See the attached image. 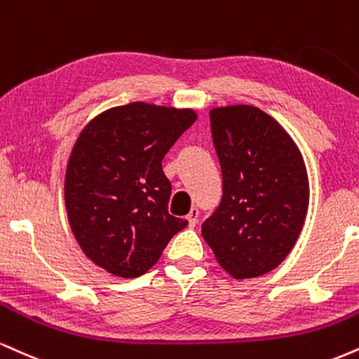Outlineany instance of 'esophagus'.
I'll return each mask as SVG.
<instances>
[{
	"label": "esophagus",
	"instance_id": "obj_1",
	"mask_svg": "<svg viewBox=\"0 0 359 359\" xmlns=\"http://www.w3.org/2000/svg\"><path fill=\"white\" fill-rule=\"evenodd\" d=\"M187 221H189V226H191V227L196 226L197 221H198V209H197V207H192L191 212L187 214Z\"/></svg>",
	"mask_w": 359,
	"mask_h": 359
}]
</instances>
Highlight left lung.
I'll return each instance as SVG.
<instances>
[{
	"mask_svg": "<svg viewBox=\"0 0 359 359\" xmlns=\"http://www.w3.org/2000/svg\"><path fill=\"white\" fill-rule=\"evenodd\" d=\"M222 170V201L202 237L234 279L276 269L294 248L309 205V180L296 142L252 105L210 110Z\"/></svg>",
	"mask_w": 359,
	"mask_h": 359,
	"instance_id": "obj_1",
	"label": "left lung"
}]
</instances>
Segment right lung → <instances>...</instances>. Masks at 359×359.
<instances>
[{
    "instance_id": "1",
    "label": "right lung",
    "mask_w": 359,
    "mask_h": 359,
    "mask_svg": "<svg viewBox=\"0 0 359 359\" xmlns=\"http://www.w3.org/2000/svg\"><path fill=\"white\" fill-rule=\"evenodd\" d=\"M197 120L192 109L133 102L85 125L65 174L68 222L83 254L120 278L145 274L187 221L168 214L162 170L177 138Z\"/></svg>"
}]
</instances>
